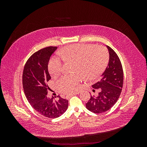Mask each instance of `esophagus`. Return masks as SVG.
<instances>
[{
  "mask_svg": "<svg viewBox=\"0 0 147 147\" xmlns=\"http://www.w3.org/2000/svg\"><path fill=\"white\" fill-rule=\"evenodd\" d=\"M76 94H77V93H75V94H69V95H67L66 97H67V98H69V97H72V96H73L74 95H75Z\"/></svg>",
  "mask_w": 147,
  "mask_h": 147,
  "instance_id": "obj_1",
  "label": "esophagus"
}]
</instances>
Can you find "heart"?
<instances>
[{"instance_id":"b5f03b06","label":"heart","mask_w":147,"mask_h":147,"mask_svg":"<svg viewBox=\"0 0 147 147\" xmlns=\"http://www.w3.org/2000/svg\"><path fill=\"white\" fill-rule=\"evenodd\" d=\"M61 57L55 56L49 61L48 71L53 77H56L63 70V61L74 62V72L72 75H63L56 81L59 92L70 94L76 90L81 82L82 75L86 80H93L100 75L109 63V53L103 46L95 47L90 44H75L64 47L59 51Z\"/></svg>"}]
</instances>
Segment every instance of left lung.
<instances>
[{
	"label": "left lung",
	"mask_w": 147,
	"mask_h": 147,
	"mask_svg": "<svg viewBox=\"0 0 147 147\" xmlns=\"http://www.w3.org/2000/svg\"><path fill=\"white\" fill-rule=\"evenodd\" d=\"M109 52V62L100 80L92 85L98 90L97 96H91L86 104V109L94 113H100L110 109L117 102L123 84L122 65L117 53L107 46Z\"/></svg>",
	"instance_id": "obj_1"
}]
</instances>
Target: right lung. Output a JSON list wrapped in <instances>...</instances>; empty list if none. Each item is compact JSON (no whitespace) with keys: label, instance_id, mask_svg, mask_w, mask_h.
Here are the masks:
<instances>
[{"label":"right lung","instance_id":"right-lung-1","mask_svg":"<svg viewBox=\"0 0 147 147\" xmlns=\"http://www.w3.org/2000/svg\"><path fill=\"white\" fill-rule=\"evenodd\" d=\"M57 48L48 47L34 53L26 62L23 74V89L29 104L40 114L50 118L60 117L68 108V100L59 96L57 99L47 96L50 88L47 82L51 79L48 63Z\"/></svg>","mask_w":147,"mask_h":147}]
</instances>
